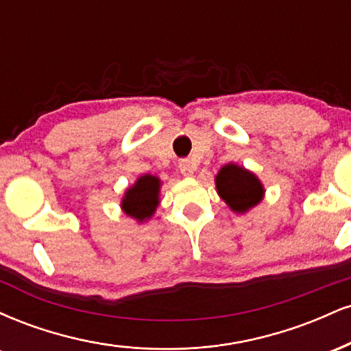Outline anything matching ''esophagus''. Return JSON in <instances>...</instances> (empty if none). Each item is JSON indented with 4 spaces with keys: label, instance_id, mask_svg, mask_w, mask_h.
Masks as SVG:
<instances>
[{
    "label": "esophagus",
    "instance_id": "34e87169",
    "mask_svg": "<svg viewBox=\"0 0 351 351\" xmlns=\"http://www.w3.org/2000/svg\"><path fill=\"white\" fill-rule=\"evenodd\" d=\"M178 167H180V171L183 176H193V173H195V170H196L195 165L189 162V160H181Z\"/></svg>",
    "mask_w": 351,
    "mask_h": 351
}]
</instances>
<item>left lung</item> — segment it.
<instances>
[{"label":"left lung","instance_id":"left-lung-1","mask_svg":"<svg viewBox=\"0 0 351 351\" xmlns=\"http://www.w3.org/2000/svg\"><path fill=\"white\" fill-rule=\"evenodd\" d=\"M215 183L219 198L237 215H244L249 209L257 206L265 195L263 181L257 178L256 173L237 163L221 167Z\"/></svg>","mask_w":351,"mask_h":351}]
</instances>
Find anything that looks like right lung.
I'll list each match as a JSON object with an SVG mask.
<instances>
[{"mask_svg": "<svg viewBox=\"0 0 351 351\" xmlns=\"http://www.w3.org/2000/svg\"><path fill=\"white\" fill-rule=\"evenodd\" d=\"M160 189H162V180L158 176L150 173L138 176L132 186L125 189L120 208L138 224L147 223L155 215L160 204Z\"/></svg>", "mask_w": 351, "mask_h": 351, "instance_id": "add662e5", "label": "right lung"}]
</instances>
